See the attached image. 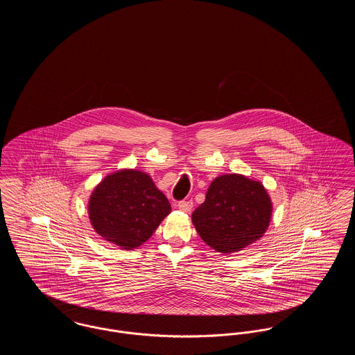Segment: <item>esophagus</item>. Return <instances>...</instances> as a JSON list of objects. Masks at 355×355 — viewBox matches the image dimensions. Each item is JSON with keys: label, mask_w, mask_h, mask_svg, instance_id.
Returning <instances> with one entry per match:
<instances>
[{"label": "esophagus", "mask_w": 355, "mask_h": 355, "mask_svg": "<svg viewBox=\"0 0 355 355\" xmlns=\"http://www.w3.org/2000/svg\"><path fill=\"white\" fill-rule=\"evenodd\" d=\"M178 209L184 213H190L193 209V202L191 201H180L178 202Z\"/></svg>", "instance_id": "obj_1"}]
</instances>
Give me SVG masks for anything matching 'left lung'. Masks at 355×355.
Returning a JSON list of instances; mask_svg holds the SVG:
<instances>
[{
  "label": "left lung",
  "mask_w": 355,
  "mask_h": 355,
  "mask_svg": "<svg viewBox=\"0 0 355 355\" xmlns=\"http://www.w3.org/2000/svg\"><path fill=\"white\" fill-rule=\"evenodd\" d=\"M271 211L270 197L261 182L225 174L210 184L191 220L206 245L218 253H236L265 234Z\"/></svg>",
  "instance_id": "obj_1"
}]
</instances>
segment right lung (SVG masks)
<instances>
[{
    "label": "right lung",
    "mask_w": 355,
    "mask_h": 355,
    "mask_svg": "<svg viewBox=\"0 0 355 355\" xmlns=\"http://www.w3.org/2000/svg\"><path fill=\"white\" fill-rule=\"evenodd\" d=\"M171 210L152 178L135 169L106 175L90 196L87 211L93 229L125 250L146 242Z\"/></svg>",
    "instance_id": "obj_1"
}]
</instances>
